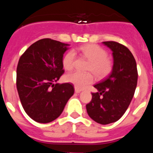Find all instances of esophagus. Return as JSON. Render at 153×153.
Returning a JSON list of instances; mask_svg holds the SVG:
<instances>
[{"label":"esophagus","instance_id":"obj_1","mask_svg":"<svg viewBox=\"0 0 153 153\" xmlns=\"http://www.w3.org/2000/svg\"><path fill=\"white\" fill-rule=\"evenodd\" d=\"M81 91H82V90H81V89L77 88V87H75V93H80Z\"/></svg>","mask_w":153,"mask_h":153}]
</instances>
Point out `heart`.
<instances>
[{"label": "heart", "mask_w": 153, "mask_h": 153, "mask_svg": "<svg viewBox=\"0 0 153 153\" xmlns=\"http://www.w3.org/2000/svg\"><path fill=\"white\" fill-rule=\"evenodd\" d=\"M79 51L90 60L86 70L91 71L98 78H103L111 72L113 68L111 60L107 57V53L102 47L96 44H89L80 47ZM76 53L70 50L63 56L62 63L66 70L74 68ZM91 72H74L67 74L64 79L66 82L72 83L77 88H83L93 82V75Z\"/></svg>", "instance_id": "b5f03b06"}]
</instances>
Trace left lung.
<instances>
[{"label":"left lung","mask_w":153,"mask_h":153,"mask_svg":"<svg viewBox=\"0 0 153 153\" xmlns=\"http://www.w3.org/2000/svg\"><path fill=\"white\" fill-rule=\"evenodd\" d=\"M112 51L113 65L111 74L94 87L92 100L86 104L89 117L102 125L120 120L129 107L137 85L136 63L127 47L114 41L102 42Z\"/></svg>","instance_id":"1"}]
</instances>
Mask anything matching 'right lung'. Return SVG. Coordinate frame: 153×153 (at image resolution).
<instances>
[{"label":"right lung","instance_id":"add662e5","mask_svg":"<svg viewBox=\"0 0 153 153\" xmlns=\"http://www.w3.org/2000/svg\"><path fill=\"white\" fill-rule=\"evenodd\" d=\"M70 44L44 38L28 47L17 67V89L24 111L40 123H51L60 117L74 95L70 83L59 84L64 70V53Z\"/></svg>","mask_w":153,"mask_h":153}]
</instances>
